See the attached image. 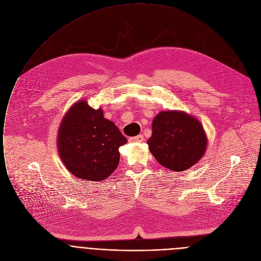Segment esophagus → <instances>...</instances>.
Listing matches in <instances>:
<instances>
[{"instance_id":"1","label":"esophagus","mask_w":261,"mask_h":261,"mask_svg":"<svg viewBox=\"0 0 261 261\" xmlns=\"http://www.w3.org/2000/svg\"><path fill=\"white\" fill-rule=\"evenodd\" d=\"M143 141H144V137L142 135H138L136 137L129 138V142H143Z\"/></svg>"}]
</instances>
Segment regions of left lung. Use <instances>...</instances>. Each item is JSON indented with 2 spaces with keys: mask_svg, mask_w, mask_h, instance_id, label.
Instances as JSON below:
<instances>
[{
  "mask_svg": "<svg viewBox=\"0 0 261 261\" xmlns=\"http://www.w3.org/2000/svg\"><path fill=\"white\" fill-rule=\"evenodd\" d=\"M147 144L162 166L181 172L201 159L206 137L195 118L182 112L163 111L153 119L152 136Z\"/></svg>",
  "mask_w": 261,
  "mask_h": 261,
  "instance_id": "1",
  "label": "left lung"
}]
</instances>
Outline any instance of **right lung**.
I'll use <instances>...</instances> for the list:
<instances>
[{
  "label": "right lung",
  "instance_id": "right-lung-1",
  "mask_svg": "<svg viewBox=\"0 0 261 261\" xmlns=\"http://www.w3.org/2000/svg\"><path fill=\"white\" fill-rule=\"evenodd\" d=\"M127 142L118 127L85 101L64 117L58 138L60 156L74 176L90 181L109 177L119 164V147Z\"/></svg>",
  "mask_w": 261,
  "mask_h": 261
}]
</instances>
